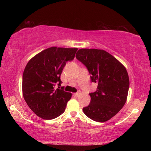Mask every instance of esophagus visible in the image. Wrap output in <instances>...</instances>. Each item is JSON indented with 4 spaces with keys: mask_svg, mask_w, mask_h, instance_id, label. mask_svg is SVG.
I'll list each match as a JSON object with an SVG mask.
<instances>
[{
    "mask_svg": "<svg viewBox=\"0 0 151 151\" xmlns=\"http://www.w3.org/2000/svg\"><path fill=\"white\" fill-rule=\"evenodd\" d=\"M79 93H74V96H76V97H78V95H79Z\"/></svg>",
    "mask_w": 151,
    "mask_h": 151,
    "instance_id": "esophagus-1",
    "label": "esophagus"
}]
</instances>
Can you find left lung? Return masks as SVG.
<instances>
[{
  "mask_svg": "<svg viewBox=\"0 0 151 151\" xmlns=\"http://www.w3.org/2000/svg\"><path fill=\"white\" fill-rule=\"evenodd\" d=\"M76 58L84 64L97 84L96 91L89 94L91 103L83 108L88 118L106 122L118 113L126 103L129 78L126 68L108 52L95 48H81Z\"/></svg>",
  "mask_w": 151,
  "mask_h": 151,
  "instance_id": "8db88e82",
  "label": "left lung"
}]
</instances>
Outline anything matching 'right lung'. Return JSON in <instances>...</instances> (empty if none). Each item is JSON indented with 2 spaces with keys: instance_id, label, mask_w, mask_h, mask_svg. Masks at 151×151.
Returning a JSON list of instances; mask_svg holds the SVG:
<instances>
[{
  "instance_id": "1",
  "label": "right lung",
  "mask_w": 151,
  "mask_h": 151,
  "mask_svg": "<svg viewBox=\"0 0 151 151\" xmlns=\"http://www.w3.org/2000/svg\"><path fill=\"white\" fill-rule=\"evenodd\" d=\"M77 48L52 47L33 57L22 75V95L28 106L40 118L53 119L65 111L72 94L63 89L60 76L66 63L74 59Z\"/></svg>"
}]
</instances>
